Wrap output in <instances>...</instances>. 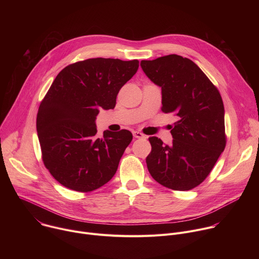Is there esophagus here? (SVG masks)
<instances>
[{
  "mask_svg": "<svg viewBox=\"0 0 259 259\" xmlns=\"http://www.w3.org/2000/svg\"><path fill=\"white\" fill-rule=\"evenodd\" d=\"M133 136L135 138H144L145 137V135L139 131H133Z\"/></svg>",
  "mask_w": 259,
  "mask_h": 259,
  "instance_id": "obj_1",
  "label": "esophagus"
}]
</instances>
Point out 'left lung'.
I'll use <instances>...</instances> for the list:
<instances>
[{"instance_id":"obj_1","label":"left lung","mask_w":259,"mask_h":259,"mask_svg":"<svg viewBox=\"0 0 259 259\" xmlns=\"http://www.w3.org/2000/svg\"><path fill=\"white\" fill-rule=\"evenodd\" d=\"M149 79L162 89V112L177 121L171 145L152 136L146 165L153 178L174 191H190L209 175L225 151V106L218 89L191 59L176 54L141 60Z\"/></svg>"}]
</instances>
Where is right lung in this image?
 <instances>
[{
	"mask_svg": "<svg viewBox=\"0 0 259 259\" xmlns=\"http://www.w3.org/2000/svg\"><path fill=\"white\" fill-rule=\"evenodd\" d=\"M139 61L90 58L65 66L53 81L36 115L42 159L63 187L88 193L113 178L133 136L128 130L97 137L99 109L116 105L120 89Z\"/></svg>",
	"mask_w": 259,
	"mask_h": 259,
	"instance_id": "1",
	"label": "right lung"
}]
</instances>
